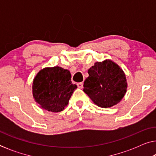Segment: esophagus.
Listing matches in <instances>:
<instances>
[{"label":"esophagus","instance_id":"esophagus-1","mask_svg":"<svg viewBox=\"0 0 156 156\" xmlns=\"http://www.w3.org/2000/svg\"><path fill=\"white\" fill-rule=\"evenodd\" d=\"M77 87L79 89H82L83 88V82L77 83Z\"/></svg>","mask_w":156,"mask_h":156}]
</instances>
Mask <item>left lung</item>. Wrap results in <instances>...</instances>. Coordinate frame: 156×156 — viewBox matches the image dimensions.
I'll return each instance as SVG.
<instances>
[{"mask_svg":"<svg viewBox=\"0 0 156 156\" xmlns=\"http://www.w3.org/2000/svg\"><path fill=\"white\" fill-rule=\"evenodd\" d=\"M83 91L96 105L110 108L119 104L127 91V81L123 69L111 59L95 62L88 70Z\"/></svg>","mask_w":156,"mask_h":156,"instance_id":"8db88e82","label":"left lung"}]
</instances>
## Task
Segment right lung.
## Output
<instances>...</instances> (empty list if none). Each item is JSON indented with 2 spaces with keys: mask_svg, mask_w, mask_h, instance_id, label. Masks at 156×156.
<instances>
[{
  "mask_svg": "<svg viewBox=\"0 0 156 156\" xmlns=\"http://www.w3.org/2000/svg\"><path fill=\"white\" fill-rule=\"evenodd\" d=\"M67 69L58 66L45 67L36 74L33 82V96L40 107L51 112H59L67 106L77 88L71 81Z\"/></svg>",
  "mask_w": 156,
  "mask_h": 156,
  "instance_id": "obj_1",
  "label": "right lung"
}]
</instances>
